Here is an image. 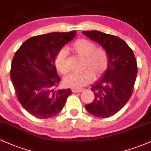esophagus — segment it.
I'll use <instances>...</instances> for the list:
<instances>
[{"instance_id": "34e87169", "label": "esophagus", "mask_w": 151, "mask_h": 151, "mask_svg": "<svg viewBox=\"0 0 151 151\" xmlns=\"http://www.w3.org/2000/svg\"><path fill=\"white\" fill-rule=\"evenodd\" d=\"M83 91V89H72V91L73 93H77V92H81Z\"/></svg>"}]
</instances>
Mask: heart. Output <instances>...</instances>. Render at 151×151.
Returning <instances> with one entry per match:
<instances>
[{
  "label": "heart",
  "instance_id": "1",
  "mask_svg": "<svg viewBox=\"0 0 151 151\" xmlns=\"http://www.w3.org/2000/svg\"><path fill=\"white\" fill-rule=\"evenodd\" d=\"M71 50L81 58L84 59L81 73H72L64 79L67 87L79 89L87 85L93 80L104 73L109 66V56L103 48H97L95 44L86 39H79L72 43ZM67 54L65 49L60 50L55 58V66L59 72L65 74L68 72Z\"/></svg>",
  "mask_w": 151,
  "mask_h": 151
}]
</instances>
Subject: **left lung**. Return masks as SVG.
<instances>
[{"label":"left lung","mask_w":151,"mask_h":151,"mask_svg":"<svg viewBox=\"0 0 151 151\" xmlns=\"http://www.w3.org/2000/svg\"><path fill=\"white\" fill-rule=\"evenodd\" d=\"M82 33L99 44L109 56L108 68L91 88L94 99L85 105V109L96 117H110L131 98L138 73L136 58L120 37L97 30L83 31Z\"/></svg>","instance_id":"left-lung-1"}]
</instances>
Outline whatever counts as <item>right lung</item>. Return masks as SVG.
<instances>
[{
    "label": "right lung",
    "instance_id": "obj_1",
    "mask_svg": "<svg viewBox=\"0 0 151 151\" xmlns=\"http://www.w3.org/2000/svg\"><path fill=\"white\" fill-rule=\"evenodd\" d=\"M76 36V31L35 36L17 50L10 69V79L20 104L31 115L48 119L60 113L70 89L55 90L60 77L55 66L57 53Z\"/></svg>",
    "mask_w": 151,
    "mask_h": 151
}]
</instances>
